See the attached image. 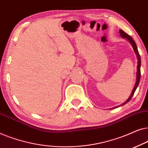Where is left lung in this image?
I'll return each instance as SVG.
<instances>
[{
	"instance_id": "obj_1",
	"label": "left lung",
	"mask_w": 148,
	"mask_h": 148,
	"mask_svg": "<svg viewBox=\"0 0 148 148\" xmlns=\"http://www.w3.org/2000/svg\"><path fill=\"white\" fill-rule=\"evenodd\" d=\"M119 33H120V36H121V37L123 38H126V39L128 40L129 42H130L131 46H132V47L133 48V50H134V52H135V54H136V56H137V74H136V83H135L134 88H133V89L132 92H131V94L130 95V96H129V98L127 99L126 102H125L124 103H123L122 104L120 105V106H122V105H124L125 104H127V103L128 102L131 98H132V97L133 96V94H134L135 90H136L137 86H139V81H140V77H141V71H140L141 58H140V55H139V54L138 50H137V47L136 46V44H135V42L134 40H133V38H131L130 36L128 35V34L125 33L124 31H123L122 29H119ZM117 107H119V106H118L116 107H114V108H117Z\"/></svg>"
}]
</instances>
